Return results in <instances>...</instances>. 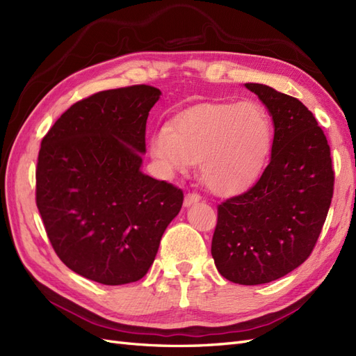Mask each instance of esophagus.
<instances>
[{
	"instance_id": "34e87169",
	"label": "esophagus",
	"mask_w": 356,
	"mask_h": 356,
	"mask_svg": "<svg viewBox=\"0 0 356 356\" xmlns=\"http://www.w3.org/2000/svg\"><path fill=\"white\" fill-rule=\"evenodd\" d=\"M197 202H200V196L196 195V193H187L184 197V207H191V204H196Z\"/></svg>"
}]
</instances>
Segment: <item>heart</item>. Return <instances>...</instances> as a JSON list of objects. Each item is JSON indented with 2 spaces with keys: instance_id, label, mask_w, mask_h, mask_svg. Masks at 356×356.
<instances>
[{
  "instance_id": "1",
  "label": "heart",
  "mask_w": 356,
  "mask_h": 356,
  "mask_svg": "<svg viewBox=\"0 0 356 356\" xmlns=\"http://www.w3.org/2000/svg\"><path fill=\"white\" fill-rule=\"evenodd\" d=\"M272 144V122L261 105L202 104L172 118L149 139L152 156L168 177L200 161V178L221 196L236 195L258 177Z\"/></svg>"
}]
</instances>
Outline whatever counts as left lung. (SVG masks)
<instances>
[{
	"instance_id": "8db88e82",
	"label": "left lung",
	"mask_w": 356,
	"mask_h": 356,
	"mask_svg": "<svg viewBox=\"0 0 356 356\" xmlns=\"http://www.w3.org/2000/svg\"><path fill=\"white\" fill-rule=\"evenodd\" d=\"M272 117L270 163L242 195L218 204L211 254L218 272L241 285L288 275L307 260L331 204L330 145L316 118L293 96L246 83Z\"/></svg>"
}]
</instances>
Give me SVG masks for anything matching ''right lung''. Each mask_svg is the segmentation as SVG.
Listing matches in <instances>:
<instances>
[{
    "mask_svg": "<svg viewBox=\"0 0 356 356\" xmlns=\"http://www.w3.org/2000/svg\"><path fill=\"white\" fill-rule=\"evenodd\" d=\"M160 95L145 84L95 93L41 141L37 208L62 263L90 281L144 277L181 211L182 191L141 170L147 118Z\"/></svg>",
    "mask_w": 356,
    "mask_h": 356,
    "instance_id": "1",
    "label": "right lung"
}]
</instances>
